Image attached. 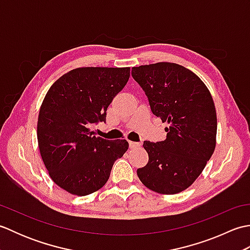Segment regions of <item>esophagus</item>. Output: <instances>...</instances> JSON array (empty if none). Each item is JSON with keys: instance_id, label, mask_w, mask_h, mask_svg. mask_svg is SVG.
Listing matches in <instances>:
<instances>
[{"instance_id": "34e87169", "label": "esophagus", "mask_w": 250, "mask_h": 250, "mask_svg": "<svg viewBox=\"0 0 250 250\" xmlns=\"http://www.w3.org/2000/svg\"><path fill=\"white\" fill-rule=\"evenodd\" d=\"M129 145H130V148H137V147H141V146H142L141 143L132 142V141H130V142H129Z\"/></svg>"}]
</instances>
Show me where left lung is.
<instances>
[{"instance_id": "1", "label": "left lung", "mask_w": 250, "mask_h": 250, "mask_svg": "<svg viewBox=\"0 0 250 250\" xmlns=\"http://www.w3.org/2000/svg\"><path fill=\"white\" fill-rule=\"evenodd\" d=\"M132 76L145 91L152 114L168 125L166 140L144 142L149 160L137 168V176L155 192H182L200 176L215 150L213 98L199 76L176 63L132 67Z\"/></svg>"}]
</instances>
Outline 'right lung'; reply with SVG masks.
Here are the masks:
<instances>
[{"label": "right lung", "instance_id": "1", "mask_svg": "<svg viewBox=\"0 0 250 250\" xmlns=\"http://www.w3.org/2000/svg\"><path fill=\"white\" fill-rule=\"evenodd\" d=\"M129 77L130 67H78L46 93L37 120L40 152L51 179L68 193L83 196L102 188L128 150L125 140H104L90 126L105 121Z\"/></svg>", "mask_w": 250, "mask_h": 250}]
</instances>
